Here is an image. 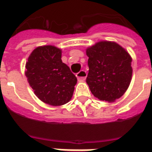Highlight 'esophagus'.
Here are the masks:
<instances>
[{
    "label": "esophagus",
    "instance_id": "34e87169",
    "mask_svg": "<svg viewBox=\"0 0 152 152\" xmlns=\"http://www.w3.org/2000/svg\"><path fill=\"white\" fill-rule=\"evenodd\" d=\"M77 78H78V80H79V82H82V81H85V79H86V77H87V73H86V71L85 70H81L80 72L77 73Z\"/></svg>",
    "mask_w": 152,
    "mask_h": 152
}]
</instances>
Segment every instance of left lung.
Segmentation results:
<instances>
[{
    "instance_id": "8db88e82",
    "label": "left lung",
    "mask_w": 152,
    "mask_h": 152,
    "mask_svg": "<svg viewBox=\"0 0 152 152\" xmlns=\"http://www.w3.org/2000/svg\"><path fill=\"white\" fill-rule=\"evenodd\" d=\"M89 73L86 82L99 100L114 102L130 85L132 57L114 41L102 40L86 48Z\"/></svg>"
}]
</instances>
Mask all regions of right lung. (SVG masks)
Listing matches in <instances>:
<instances>
[{
  "mask_svg": "<svg viewBox=\"0 0 152 152\" xmlns=\"http://www.w3.org/2000/svg\"><path fill=\"white\" fill-rule=\"evenodd\" d=\"M62 50L55 45L36 47L25 64V75L34 95L45 104L62 106L73 97L77 78L61 61Z\"/></svg>",
  "mask_w": 152,
  "mask_h": 152,
  "instance_id": "1",
  "label": "right lung"
}]
</instances>
